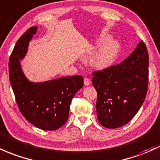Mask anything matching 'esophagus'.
<instances>
[{
	"label": "esophagus",
	"mask_w": 160,
	"mask_h": 160,
	"mask_svg": "<svg viewBox=\"0 0 160 160\" xmlns=\"http://www.w3.org/2000/svg\"><path fill=\"white\" fill-rule=\"evenodd\" d=\"M84 85L85 86H89L91 83V80L89 78H84Z\"/></svg>",
	"instance_id": "34e87169"
}]
</instances>
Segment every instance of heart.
<instances>
[{
    "instance_id": "b5f03b06",
    "label": "heart",
    "mask_w": 160,
    "mask_h": 160,
    "mask_svg": "<svg viewBox=\"0 0 160 160\" xmlns=\"http://www.w3.org/2000/svg\"><path fill=\"white\" fill-rule=\"evenodd\" d=\"M108 38V36H102L96 42V45H99L104 43ZM119 50L120 45L118 42L116 40H109L94 54L91 60V65L97 70L106 69L113 64Z\"/></svg>"
}]
</instances>
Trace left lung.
Segmentation results:
<instances>
[{"label": "left lung", "instance_id": "obj_1", "mask_svg": "<svg viewBox=\"0 0 160 160\" xmlns=\"http://www.w3.org/2000/svg\"><path fill=\"white\" fill-rule=\"evenodd\" d=\"M148 66V52L140 41L122 63L92 73L98 96L96 113L103 127L117 128L134 117L147 92Z\"/></svg>", "mask_w": 160, "mask_h": 160}]
</instances>
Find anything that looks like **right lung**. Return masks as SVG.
<instances>
[{"instance_id":"1","label":"right lung","mask_w":160,"mask_h":160,"mask_svg":"<svg viewBox=\"0 0 160 160\" xmlns=\"http://www.w3.org/2000/svg\"><path fill=\"white\" fill-rule=\"evenodd\" d=\"M37 26L27 29L16 43L9 59V77L20 111L38 128L54 131L62 127L68 118L71 100L83 86L82 75L65 77L40 83L30 82L21 68L20 60Z\"/></svg>"}]
</instances>
